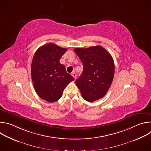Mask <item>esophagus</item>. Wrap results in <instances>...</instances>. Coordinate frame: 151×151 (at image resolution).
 <instances>
[{
  "label": "esophagus",
  "instance_id": "34e87169",
  "mask_svg": "<svg viewBox=\"0 0 151 151\" xmlns=\"http://www.w3.org/2000/svg\"><path fill=\"white\" fill-rule=\"evenodd\" d=\"M71 75H72V76H73L75 79L76 78V73L75 72H72V73H71Z\"/></svg>",
  "mask_w": 151,
  "mask_h": 151
}]
</instances>
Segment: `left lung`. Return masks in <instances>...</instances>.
<instances>
[{
  "label": "left lung",
  "instance_id": "8db88e82",
  "mask_svg": "<svg viewBox=\"0 0 151 151\" xmlns=\"http://www.w3.org/2000/svg\"><path fill=\"white\" fill-rule=\"evenodd\" d=\"M83 65L81 76L76 80L83 99L93 102L104 97L112 82L115 65L112 57L101 46L75 48Z\"/></svg>",
  "mask_w": 151,
  "mask_h": 151
}]
</instances>
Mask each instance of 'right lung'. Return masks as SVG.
<instances>
[{"instance_id":"obj_1","label":"right lung","mask_w":151,"mask_h":151,"mask_svg":"<svg viewBox=\"0 0 151 151\" xmlns=\"http://www.w3.org/2000/svg\"><path fill=\"white\" fill-rule=\"evenodd\" d=\"M66 51L67 48L48 43L37 50L32 60L31 73L33 87L42 99L50 103L60 99L64 89L75 79L60 63Z\"/></svg>"}]
</instances>
